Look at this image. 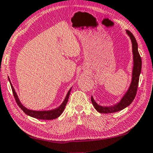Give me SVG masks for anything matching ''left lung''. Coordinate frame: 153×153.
I'll list each match as a JSON object with an SVG mask.
<instances>
[{
  "label": "left lung",
  "mask_w": 153,
  "mask_h": 153,
  "mask_svg": "<svg viewBox=\"0 0 153 153\" xmlns=\"http://www.w3.org/2000/svg\"><path fill=\"white\" fill-rule=\"evenodd\" d=\"M126 33L130 37L132 44V53H133V69L132 74H131V82L130 83L128 90L125 92V94L121 98L120 101L114 105L104 107L98 104L94 100L93 97H91V101L93 104L94 109L100 113L102 114H109L114 113V112L119 111L127 107L132 103L136 97L137 89L138 86L139 77L141 73V68H142V60L140 56L138 53V44L136 40V38L133 35L130 31L126 30Z\"/></svg>",
  "instance_id": "left-lung-1"
}]
</instances>
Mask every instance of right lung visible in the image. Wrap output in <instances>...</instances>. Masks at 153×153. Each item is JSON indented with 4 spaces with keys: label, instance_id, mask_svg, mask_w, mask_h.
<instances>
[{
    "label": "right lung",
    "instance_id": "obj_1",
    "mask_svg": "<svg viewBox=\"0 0 153 153\" xmlns=\"http://www.w3.org/2000/svg\"><path fill=\"white\" fill-rule=\"evenodd\" d=\"M8 78V80L10 82V84L11 88H12L13 90V95H14V97L15 100H16V102L18 104V106L21 108V109L27 115L30 116L31 117L35 118V119H43V120H52L54 119H56L59 117H60V115L63 113V111H64V109L66 106V104L68 102V100L69 98V95H70L71 91V88L70 90H69L68 92L65 96L64 100L62 102V104L58 107L57 108L54 109H51V110H44V111H36V110H32V109H29L27 107H25L23 104L21 103V102L20 101V99H19L18 96L15 92L14 88H13L12 83L10 82V80L9 77Z\"/></svg>",
    "mask_w": 153,
    "mask_h": 153
}]
</instances>
